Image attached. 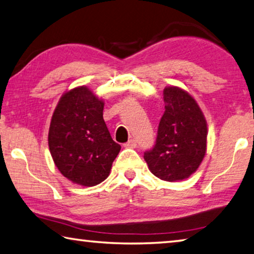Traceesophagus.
<instances>
[{"label": "esophagus", "instance_id": "obj_1", "mask_svg": "<svg viewBox=\"0 0 254 254\" xmlns=\"http://www.w3.org/2000/svg\"><path fill=\"white\" fill-rule=\"evenodd\" d=\"M136 147V140H134V139H131V140H128L127 142L124 144V148H135Z\"/></svg>", "mask_w": 254, "mask_h": 254}]
</instances>
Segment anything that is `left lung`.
<instances>
[{
	"mask_svg": "<svg viewBox=\"0 0 254 254\" xmlns=\"http://www.w3.org/2000/svg\"><path fill=\"white\" fill-rule=\"evenodd\" d=\"M165 113L156 145L144 152L149 170L165 182L187 179L199 168L207 150V122L190 94L178 86L163 89Z\"/></svg>",
	"mask_w": 254,
	"mask_h": 254,
	"instance_id": "obj_1",
	"label": "left lung"
}]
</instances>
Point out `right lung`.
I'll return each mask as SVG.
<instances>
[{"label":"right lung","mask_w":254,"mask_h":254,"mask_svg":"<svg viewBox=\"0 0 254 254\" xmlns=\"http://www.w3.org/2000/svg\"><path fill=\"white\" fill-rule=\"evenodd\" d=\"M104 100L87 86H77L59 98L48 132V145L64 177L92 187L109 177L121 150L103 119Z\"/></svg>","instance_id":"obj_1"}]
</instances>
